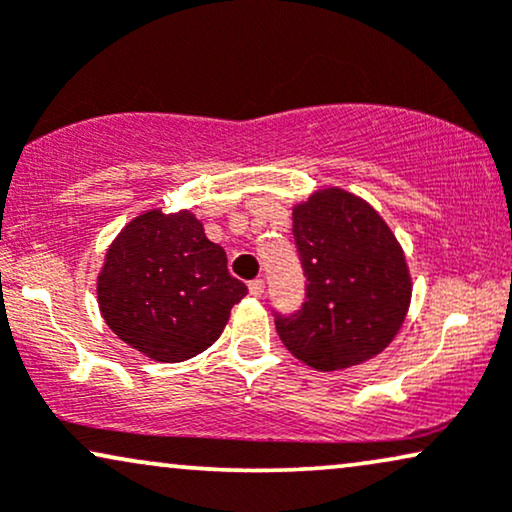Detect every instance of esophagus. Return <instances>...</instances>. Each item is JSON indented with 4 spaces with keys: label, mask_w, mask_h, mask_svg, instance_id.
I'll return each instance as SVG.
<instances>
[{
    "label": "esophagus",
    "mask_w": 512,
    "mask_h": 512,
    "mask_svg": "<svg viewBox=\"0 0 512 512\" xmlns=\"http://www.w3.org/2000/svg\"><path fill=\"white\" fill-rule=\"evenodd\" d=\"M263 291H265V282L263 280H251L249 282V294L251 296H263Z\"/></svg>",
    "instance_id": "1"
}]
</instances>
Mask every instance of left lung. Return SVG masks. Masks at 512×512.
Wrapping results in <instances>:
<instances>
[{
  "label": "left lung",
  "mask_w": 512,
  "mask_h": 512,
  "mask_svg": "<svg viewBox=\"0 0 512 512\" xmlns=\"http://www.w3.org/2000/svg\"><path fill=\"white\" fill-rule=\"evenodd\" d=\"M305 303L275 327L296 360L317 371L357 367L388 348L411 303L404 251L362 197L322 188L294 204Z\"/></svg>",
  "instance_id": "obj_1"
}]
</instances>
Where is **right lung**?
Listing matches in <instances>:
<instances>
[{
    "label": "right lung",
    "instance_id": "1",
    "mask_svg": "<svg viewBox=\"0 0 512 512\" xmlns=\"http://www.w3.org/2000/svg\"><path fill=\"white\" fill-rule=\"evenodd\" d=\"M98 308L112 334L157 362H183L223 334L247 296L228 256L188 209L143 211L105 251Z\"/></svg>",
    "mask_w": 512,
    "mask_h": 512
}]
</instances>
